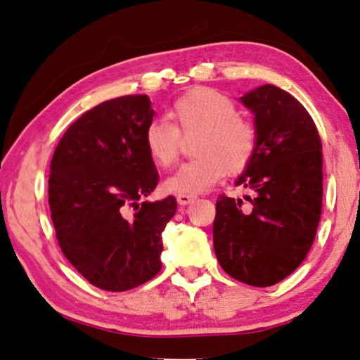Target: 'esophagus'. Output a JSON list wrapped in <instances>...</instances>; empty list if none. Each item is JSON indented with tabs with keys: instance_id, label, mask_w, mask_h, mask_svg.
<instances>
[{
	"instance_id": "esophagus-1",
	"label": "esophagus",
	"mask_w": 360,
	"mask_h": 360,
	"mask_svg": "<svg viewBox=\"0 0 360 360\" xmlns=\"http://www.w3.org/2000/svg\"><path fill=\"white\" fill-rule=\"evenodd\" d=\"M195 195H188V193H179L178 197H176V200H178V202L181 206H186V205H191V202L195 201Z\"/></svg>"
}]
</instances>
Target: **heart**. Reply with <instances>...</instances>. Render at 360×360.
<instances>
[{"mask_svg":"<svg viewBox=\"0 0 360 360\" xmlns=\"http://www.w3.org/2000/svg\"><path fill=\"white\" fill-rule=\"evenodd\" d=\"M168 120H153L145 129V146L155 165L172 167L179 158L182 135H193L195 154L165 181L173 193H201L224 178L239 173L257 149V130L238 115L234 102L211 88H195L174 101Z\"/></svg>","mask_w":360,"mask_h":360,"instance_id":"b5f03b06","label":"heart"}]
</instances>
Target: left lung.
Listing matches in <instances>:
<instances>
[{
	"mask_svg": "<svg viewBox=\"0 0 360 360\" xmlns=\"http://www.w3.org/2000/svg\"><path fill=\"white\" fill-rule=\"evenodd\" d=\"M255 115L257 149L236 186L245 200L215 202L214 250L228 276L252 286L297 269L316 236L323 207L321 139L297 99L274 84L240 97Z\"/></svg>",
	"mask_w": 360,
	"mask_h": 360,
	"instance_id": "left-lung-1",
	"label": "left lung"
}]
</instances>
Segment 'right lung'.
<instances>
[{
	"label": "right lung",
	"mask_w": 360,
	"mask_h": 360,
	"mask_svg": "<svg viewBox=\"0 0 360 360\" xmlns=\"http://www.w3.org/2000/svg\"><path fill=\"white\" fill-rule=\"evenodd\" d=\"M154 110L145 94L83 113L64 132L50 165L49 205L64 257L91 285L127 291L160 271L162 231L176 198L143 201L159 182L145 146Z\"/></svg>",
	"instance_id": "right-lung-1"
}]
</instances>
